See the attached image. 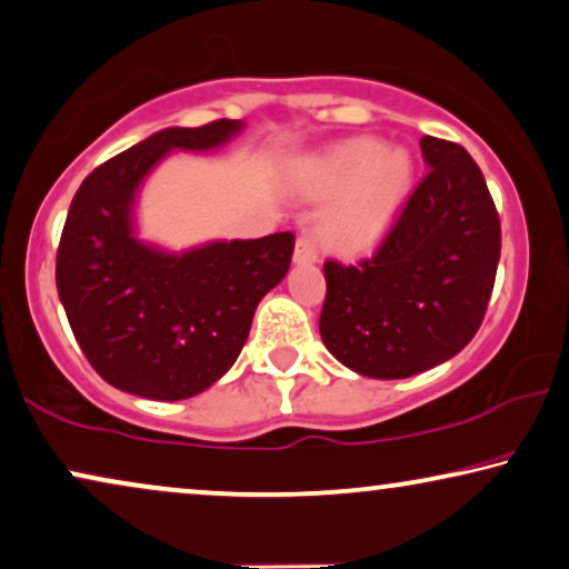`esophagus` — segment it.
Instances as JSON below:
<instances>
[{"mask_svg":"<svg viewBox=\"0 0 569 569\" xmlns=\"http://www.w3.org/2000/svg\"><path fill=\"white\" fill-rule=\"evenodd\" d=\"M295 261L298 263L319 261V248H316V240L311 234H300L298 242H295Z\"/></svg>","mask_w":569,"mask_h":569,"instance_id":"esophagus-1","label":"esophagus"}]
</instances>
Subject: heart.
<instances>
[{"label":"heart","mask_w":569,"mask_h":569,"mask_svg":"<svg viewBox=\"0 0 569 569\" xmlns=\"http://www.w3.org/2000/svg\"><path fill=\"white\" fill-rule=\"evenodd\" d=\"M410 153L356 138L331 149L316 167L311 190L339 198L323 219V238L337 250L358 253L381 238L410 190Z\"/></svg>","instance_id":"1"}]
</instances>
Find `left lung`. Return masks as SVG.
I'll return each instance as SVG.
<instances>
[{
	"label": "left lung",
	"instance_id": "1",
	"mask_svg": "<svg viewBox=\"0 0 569 569\" xmlns=\"http://www.w3.org/2000/svg\"><path fill=\"white\" fill-rule=\"evenodd\" d=\"M420 151L429 172L373 253L323 263V345L371 379H408L457 356L497 279L501 227L483 172L452 140L426 136Z\"/></svg>",
	"mask_w": 569,
	"mask_h": 569
}]
</instances>
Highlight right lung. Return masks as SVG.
I'll use <instances>...</instances> for the list:
<instances>
[{"mask_svg":"<svg viewBox=\"0 0 569 569\" xmlns=\"http://www.w3.org/2000/svg\"><path fill=\"white\" fill-rule=\"evenodd\" d=\"M242 128H169L86 177L57 248V292L101 379L149 400H186L230 371L253 313L292 261V232L169 256L132 238V196L172 149L206 151Z\"/></svg>","mask_w":569,"mask_h":569,"instance_id":"obj_1","label":"right lung"}]
</instances>
